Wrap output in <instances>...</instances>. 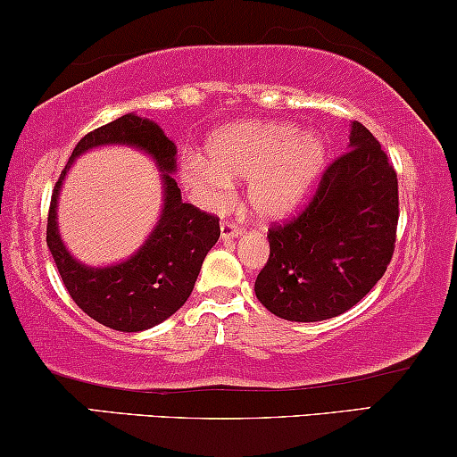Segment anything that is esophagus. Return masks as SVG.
<instances>
[{
    "label": "esophagus",
    "mask_w": 457,
    "mask_h": 457,
    "mask_svg": "<svg viewBox=\"0 0 457 457\" xmlns=\"http://www.w3.org/2000/svg\"><path fill=\"white\" fill-rule=\"evenodd\" d=\"M239 235H241V228L237 227V224H233V222H222V224H220V237H222V241L237 239Z\"/></svg>",
    "instance_id": "esophagus-1"
}]
</instances>
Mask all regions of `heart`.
<instances>
[{
	"label": "heart",
	"mask_w": 457,
	"mask_h": 457,
	"mask_svg": "<svg viewBox=\"0 0 457 457\" xmlns=\"http://www.w3.org/2000/svg\"><path fill=\"white\" fill-rule=\"evenodd\" d=\"M326 165V142L318 133H298L286 122H237L216 131L207 142V159L188 154L179 179L190 196L218 210L233 184H247V205L262 222L295 212Z\"/></svg>",
	"instance_id": "heart-1"
}]
</instances>
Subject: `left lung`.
I'll list each match as a JSON object with an SVG mask.
<instances>
[{
	"label": "left lung",
	"mask_w": 457,
	"mask_h": 457,
	"mask_svg": "<svg viewBox=\"0 0 457 457\" xmlns=\"http://www.w3.org/2000/svg\"><path fill=\"white\" fill-rule=\"evenodd\" d=\"M396 224V171L373 133L353 122L347 152L326 169L312 203L269 228L256 298L290 322L345 313L384 278Z\"/></svg>",
	"instance_id": "left-lung-1"
}]
</instances>
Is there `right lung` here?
<instances>
[{
    "label": "right lung",
    "instance_id": "add662e5",
    "mask_svg": "<svg viewBox=\"0 0 457 457\" xmlns=\"http://www.w3.org/2000/svg\"><path fill=\"white\" fill-rule=\"evenodd\" d=\"M99 145H131L145 151L162 171L163 207L157 227L133 257L108 268H88L73 259L60 239L55 207L72 161ZM176 144L154 120L125 114L84 135L53 190L46 227L50 254L73 303L108 328L139 332L165 322L188 301L201 264L220 237L216 216L182 201L171 176L176 173Z\"/></svg>",
    "mask_w": 457,
    "mask_h": 457
}]
</instances>
